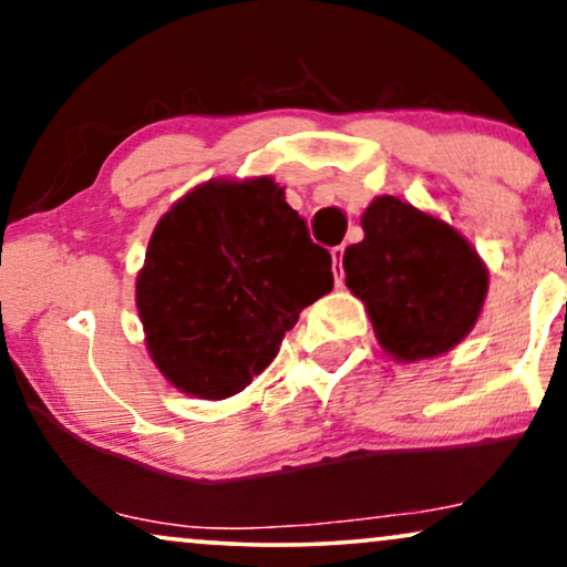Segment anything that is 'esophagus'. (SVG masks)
Segmentation results:
<instances>
[{
  "instance_id": "1",
  "label": "esophagus",
  "mask_w": 567,
  "mask_h": 567,
  "mask_svg": "<svg viewBox=\"0 0 567 567\" xmlns=\"http://www.w3.org/2000/svg\"><path fill=\"white\" fill-rule=\"evenodd\" d=\"M342 259H344V246H334L331 248V267H334V279L337 285L344 282V269H342Z\"/></svg>"
}]
</instances>
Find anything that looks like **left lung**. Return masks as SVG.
Returning <instances> with one entry per match:
<instances>
[{
	"mask_svg": "<svg viewBox=\"0 0 567 567\" xmlns=\"http://www.w3.org/2000/svg\"><path fill=\"white\" fill-rule=\"evenodd\" d=\"M362 230L344 251V282L383 350L412 362L462 342L487 296V269L470 240L396 196L373 199Z\"/></svg>",
	"mask_w": 567,
	"mask_h": 567,
	"instance_id": "8db88e82",
	"label": "left lung"
}]
</instances>
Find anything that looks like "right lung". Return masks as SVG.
I'll list each match as a JSON object with an SVG mask.
<instances>
[{"instance_id":"1","label":"right lung","mask_w":567,"mask_h":567,"mask_svg":"<svg viewBox=\"0 0 567 567\" xmlns=\"http://www.w3.org/2000/svg\"><path fill=\"white\" fill-rule=\"evenodd\" d=\"M331 288V256L282 186L267 176L207 181L157 223L137 275V311L150 358L173 386L228 399Z\"/></svg>"}]
</instances>
